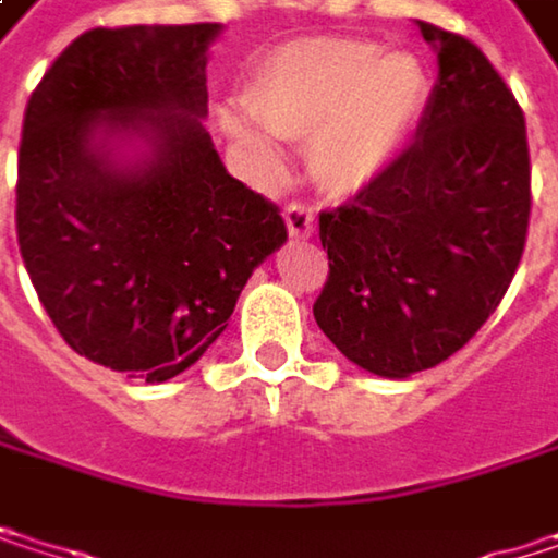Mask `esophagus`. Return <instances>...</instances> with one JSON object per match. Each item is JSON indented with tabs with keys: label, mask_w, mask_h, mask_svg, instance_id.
<instances>
[{
	"label": "esophagus",
	"mask_w": 558,
	"mask_h": 558,
	"mask_svg": "<svg viewBox=\"0 0 558 558\" xmlns=\"http://www.w3.org/2000/svg\"><path fill=\"white\" fill-rule=\"evenodd\" d=\"M283 219H287V229H290L293 239H310L313 229H316V213L306 203H290L283 209Z\"/></svg>",
	"instance_id": "34e87169"
}]
</instances>
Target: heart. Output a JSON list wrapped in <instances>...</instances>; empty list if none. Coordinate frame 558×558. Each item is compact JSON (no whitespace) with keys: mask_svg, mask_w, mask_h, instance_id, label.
<instances>
[{"mask_svg":"<svg viewBox=\"0 0 558 558\" xmlns=\"http://www.w3.org/2000/svg\"><path fill=\"white\" fill-rule=\"evenodd\" d=\"M426 99L423 66L372 41L313 38L268 57L245 89L248 112L283 142L310 145L316 180L355 193L381 177Z\"/></svg>","mask_w":558,"mask_h":558,"instance_id":"heart-1","label":"heart"}]
</instances>
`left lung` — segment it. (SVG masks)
Returning <instances> with one entry per match:
<instances>
[{"label": "left lung", "instance_id": "8db88e82", "mask_svg": "<svg viewBox=\"0 0 558 558\" xmlns=\"http://www.w3.org/2000/svg\"><path fill=\"white\" fill-rule=\"evenodd\" d=\"M439 80L416 138L355 199L319 213L313 316L359 368L407 378L456 355L501 306L530 229L523 109L469 38L420 22Z\"/></svg>", "mask_w": 558, "mask_h": 558}]
</instances>
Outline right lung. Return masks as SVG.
I'll list each match as a JSON object with an SVG mask.
<instances>
[{
  "instance_id": "right-lung-1",
  "label": "right lung",
  "mask_w": 558,
  "mask_h": 558,
  "mask_svg": "<svg viewBox=\"0 0 558 558\" xmlns=\"http://www.w3.org/2000/svg\"><path fill=\"white\" fill-rule=\"evenodd\" d=\"M216 22L83 32L35 86L15 183L28 278L63 342L148 385L229 326L252 271L287 242L280 209L226 173L206 129ZM149 155L116 169L109 137Z\"/></svg>"
}]
</instances>
